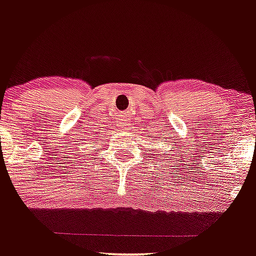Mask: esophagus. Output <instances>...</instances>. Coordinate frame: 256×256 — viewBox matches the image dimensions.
Instances as JSON below:
<instances>
[{"label":"esophagus","mask_w":256,"mask_h":256,"mask_svg":"<svg viewBox=\"0 0 256 256\" xmlns=\"http://www.w3.org/2000/svg\"><path fill=\"white\" fill-rule=\"evenodd\" d=\"M128 122H126L125 119H122V128H126V126H128Z\"/></svg>","instance_id":"1"}]
</instances>
